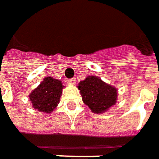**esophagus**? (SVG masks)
Returning <instances> with one entry per match:
<instances>
[{
  "label": "esophagus",
  "mask_w": 159,
  "mask_h": 159,
  "mask_svg": "<svg viewBox=\"0 0 159 159\" xmlns=\"http://www.w3.org/2000/svg\"><path fill=\"white\" fill-rule=\"evenodd\" d=\"M75 83H76V80L74 79H69V80H67V84H69V85H74Z\"/></svg>",
  "instance_id": "obj_1"
}]
</instances>
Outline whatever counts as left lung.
Masks as SVG:
<instances>
[{
    "label": "left lung",
    "mask_w": 159,
    "mask_h": 159,
    "mask_svg": "<svg viewBox=\"0 0 159 159\" xmlns=\"http://www.w3.org/2000/svg\"><path fill=\"white\" fill-rule=\"evenodd\" d=\"M83 102L93 113H103L115 105L117 99L116 88L103 82L96 76H88L79 84Z\"/></svg>",
    "instance_id": "left-lung-1"
}]
</instances>
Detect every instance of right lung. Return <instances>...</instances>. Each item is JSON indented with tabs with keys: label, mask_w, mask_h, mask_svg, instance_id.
<instances>
[{
	"label": "right lung",
	"mask_w": 159,
	"mask_h": 159,
	"mask_svg": "<svg viewBox=\"0 0 159 159\" xmlns=\"http://www.w3.org/2000/svg\"><path fill=\"white\" fill-rule=\"evenodd\" d=\"M62 89L60 80L52 77L44 78L43 81L30 94L32 107L40 112L51 113L59 102Z\"/></svg>",
	"instance_id": "1"
}]
</instances>
